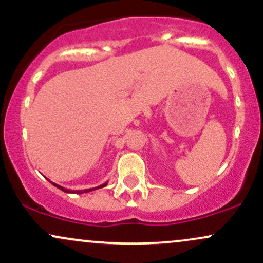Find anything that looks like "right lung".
I'll return each mask as SVG.
<instances>
[{
    "instance_id": "1",
    "label": "right lung",
    "mask_w": 263,
    "mask_h": 263,
    "mask_svg": "<svg viewBox=\"0 0 263 263\" xmlns=\"http://www.w3.org/2000/svg\"><path fill=\"white\" fill-rule=\"evenodd\" d=\"M48 180H49V179H48ZM49 182H50V180H49ZM50 183H52L54 186H57V188H58V189L63 190V192H65V193H75V194H83V193H89V192H92V190L104 188V186L107 185V183H104V184H101V185L95 186V188H90V189H85V190H69V189H65L64 186H60V185H58V184H55V183H53V182H50Z\"/></svg>"
}]
</instances>
